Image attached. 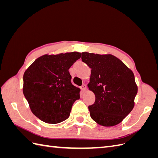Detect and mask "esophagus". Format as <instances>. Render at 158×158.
Wrapping results in <instances>:
<instances>
[{"mask_svg":"<svg viewBox=\"0 0 158 158\" xmlns=\"http://www.w3.org/2000/svg\"><path fill=\"white\" fill-rule=\"evenodd\" d=\"M81 90H83V92H85L87 89L86 84H83V85L81 87Z\"/></svg>","mask_w":158,"mask_h":158,"instance_id":"esophagus-1","label":"esophagus"}]
</instances>
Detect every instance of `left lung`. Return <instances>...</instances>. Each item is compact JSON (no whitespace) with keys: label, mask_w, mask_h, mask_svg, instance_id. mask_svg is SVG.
Returning a JSON list of instances; mask_svg holds the SVG:
<instances>
[{"label":"left lung","mask_w":158,"mask_h":158,"mask_svg":"<svg viewBox=\"0 0 158 158\" xmlns=\"http://www.w3.org/2000/svg\"><path fill=\"white\" fill-rule=\"evenodd\" d=\"M81 60L92 69L88 84L96 96L88 106L92 119L103 126L119 123L135 106L138 88L133 72L110 54L83 52Z\"/></svg>","instance_id":"1"}]
</instances>
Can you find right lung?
Segmentation results:
<instances>
[{"instance_id": "obj_1", "label": "right lung", "mask_w": 158, "mask_h": 158, "mask_svg": "<svg viewBox=\"0 0 158 158\" xmlns=\"http://www.w3.org/2000/svg\"><path fill=\"white\" fill-rule=\"evenodd\" d=\"M81 56L76 52L42 56L23 74V95L43 122L54 124L69 118L73 103L80 98L69 69Z\"/></svg>"}]
</instances>
